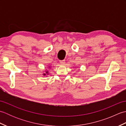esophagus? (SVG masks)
Instances as JSON below:
<instances>
[{
  "label": "esophagus",
  "mask_w": 126,
  "mask_h": 126,
  "mask_svg": "<svg viewBox=\"0 0 126 126\" xmlns=\"http://www.w3.org/2000/svg\"><path fill=\"white\" fill-rule=\"evenodd\" d=\"M65 60H61V61H60V63L61 64H64V63H65Z\"/></svg>",
  "instance_id": "34e87169"
}]
</instances>
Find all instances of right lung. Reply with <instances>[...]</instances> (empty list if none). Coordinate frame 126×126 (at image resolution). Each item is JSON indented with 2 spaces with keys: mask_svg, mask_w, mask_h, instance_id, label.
Here are the masks:
<instances>
[{
  "mask_svg": "<svg viewBox=\"0 0 126 126\" xmlns=\"http://www.w3.org/2000/svg\"><path fill=\"white\" fill-rule=\"evenodd\" d=\"M46 73H47H47H47V72H46ZM44 75H45V74H44Z\"/></svg>",
  "mask_w": 126,
  "mask_h": 126,
  "instance_id": "1",
  "label": "right lung"
}]
</instances>
